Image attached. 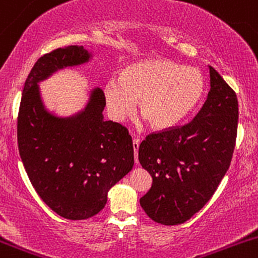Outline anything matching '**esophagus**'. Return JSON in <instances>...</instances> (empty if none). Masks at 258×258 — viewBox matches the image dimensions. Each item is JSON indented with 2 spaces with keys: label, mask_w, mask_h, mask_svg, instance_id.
Here are the masks:
<instances>
[{
  "label": "esophagus",
  "mask_w": 258,
  "mask_h": 258,
  "mask_svg": "<svg viewBox=\"0 0 258 258\" xmlns=\"http://www.w3.org/2000/svg\"><path fill=\"white\" fill-rule=\"evenodd\" d=\"M133 148H134V158H135V164H138V150H139V139L133 140Z\"/></svg>",
  "instance_id": "34e87169"
}]
</instances>
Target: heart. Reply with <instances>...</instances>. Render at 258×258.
Masks as SVG:
<instances>
[{"label": "heart", "instance_id": "1", "mask_svg": "<svg viewBox=\"0 0 258 258\" xmlns=\"http://www.w3.org/2000/svg\"><path fill=\"white\" fill-rule=\"evenodd\" d=\"M205 92V78L195 67H182L166 58L143 60L125 67L104 87L111 118L123 120L139 110L155 129L176 125L195 109Z\"/></svg>", "mask_w": 258, "mask_h": 258}]
</instances>
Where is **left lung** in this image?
<instances>
[{
	"label": "left lung",
	"mask_w": 258,
	"mask_h": 258,
	"mask_svg": "<svg viewBox=\"0 0 258 258\" xmlns=\"http://www.w3.org/2000/svg\"><path fill=\"white\" fill-rule=\"evenodd\" d=\"M208 99L184 125L154 132L139 147V161L153 184L140 205L153 221L184 224L205 206L225 176L236 145L235 90L210 66Z\"/></svg>",
	"instance_id": "8db88e82"
}]
</instances>
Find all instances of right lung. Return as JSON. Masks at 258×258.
<instances>
[{
	"instance_id": "right-lung-1",
	"label": "right lung",
	"mask_w": 258,
	"mask_h": 258,
	"mask_svg": "<svg viewBox=\"0 0 258 258\" xmlns=\"http://www.w3.org/2000/svg\"><path fill=\"white\" fill-rule=\"evenodd\" d=\"M88 59L82 46L60 47L38 58L25 82L17 116L18 150L32 186L68 220H86L102 211L108 190L134 165L128 129L103 120L102 89L92 93L88 107L76 118H55L42 105L37 82Z\"/></svg>"
}]
</instances>
